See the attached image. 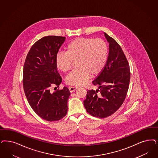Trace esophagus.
Returning <instances> with one entry per match:
<instances>
[{
    "label": "esophagus",
    "instance_id": "34e87169",
    "mask_svg": "<svg viewBox=\"0 0 158 158\" xmlns=\"http://www.w3.org/2000/svg\"><path fill=\"white\" fill-rule=\"evenodd\" d=\"M77 89V87H72V86H71V87H69V91H70L71 93L74 92L75 90H76Z\"/></svg>",
    "mask_w": 158,
    "mask_h": 158
}]
</instances>
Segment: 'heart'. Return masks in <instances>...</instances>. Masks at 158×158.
Here are the masks:
<instances>
[{"label":"heart","mask_w":158,"mask_h":158,"mask_svg":"<svg viewBox=\"0 0 158 158\" xmlns=\"http://www.w3.org/2000/svg\"><path fill=\"white\" fill-rule=\"evenodd\" d=\"M108 56L106 43L101 38H78L68 44L65 52L58 53L56 57L58 69L67 72L76 61V69L66 78L71 86H81L87 82L90 74L96 75L103 70Z\"/></svg>","instance_id":"1"}]
</instances>
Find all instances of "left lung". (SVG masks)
<instances>
[{"label": "left lung", "mask_w": 158, "mask_h": 158, "mask_svg": "<svg viewBox=\"0 0 158 158\" xmlns=\"http://www.w3.org/2000/svg\"><path fill=\"white\" fill-rule=\"evenodd\" d=\"M109 43V53L103 70L92 82L98 87L87 92L83 104L93 117L103 118L118 110L124 103L130 81L128 62L120 45L104 33Z\"/></svg>", "instance_id": "obj_1"}]
</instances>
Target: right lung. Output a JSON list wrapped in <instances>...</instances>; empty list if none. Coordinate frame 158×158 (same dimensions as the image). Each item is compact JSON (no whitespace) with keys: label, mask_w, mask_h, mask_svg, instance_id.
Segmentation results:
<instances>
[{"label":"right lung","mask_w":158,"mask_h":158,"mask_svg":"<svg viewBox=\"0 0 158 158\" xmlns=\"http://www.w3.org/2000/svg\"><path fill=\"white\" fill-rule=\"evenodd\" d=\"M65 38L54 35L41 38L33 44L24 64L23 84L28 102L39 117L48 121L60 120L68 111V88L50 90L62 82L56 57Z\"/></svg>","instance_id":"1"}]
</instances>
